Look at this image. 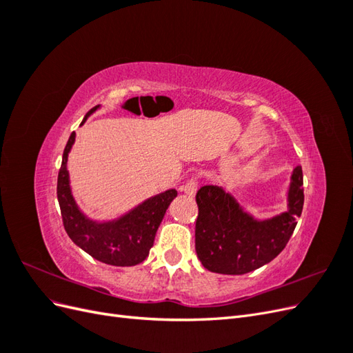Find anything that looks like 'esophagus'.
Wrapping results in <instances>:
<instances>
[{"label": "esophagus", "mask_w": 353, "mask_h": 353, "mask_svg": "<svg viewBox=\"0 0 353 353\" xmlns=\"http://www.w3.org/2000/svg\"><path fill=\"white\" fill-rule=\"evenodd\" d=\"M197 188H199L197 181L196 179H190V181H187V184L183 187V191L188 197H194L196 193H197Z\"/></svg>", "instance_id": "esophagus-1"}]
</instances>
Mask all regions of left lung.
Here are the masks:
<instances>
[{
  "mask_svg": "<svg viewBox=\"0 0 353 353\" xmlns=\"http://www.w3.org/2000/svg\"><path fill=\"white\" fill-rule=\"evenodd\" d=\"M303 175L296 166L285 191L287 209L271 218H256L223 187L197 191L196 252L210 272L241 275L276 258L290 240L303 209Z\"/></svg>",
  "mask_w": 353,
  "mask_h": 353,
  "instance_id": "8db88e82",
  "label": "left lung"
}]
</instances>
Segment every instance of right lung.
I'll return each mask as SVG.
<instances>
[{"instance_id":"add662e5","label":"right lung","mask_w":353,"mask_h":353,"mask_svg":"<svg viewBox=\"0 0 353 353\" xmlns=\"http://www.w3.org/2000/svg\"><path fill=\"white\" fill-rule=\"evenodd\" d=\"M99 109H101V104L95 105L85 114L81 126ZM74 138L77 134L72 132L63 152L57 179V199L68 236L79 249L103 263L113 266H134L141 263L153 248L157 228L170 201L178 196L176 190L169 188L148 197L112 219L90 218L79 208L70 187L68 160Z\"/></svg>"}]
</instances>
